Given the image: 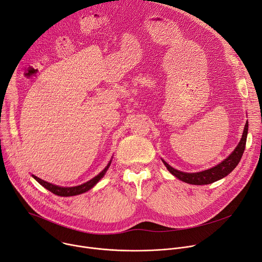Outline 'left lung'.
I'll return each mask as SVG.
<instances>
[{
	"label": "left lung",
	"instance_id": "obj_1",
	"mask_svg": "<svg viewBox=\"0 0 262 262\" xmlns=\"http://www.w3.org/2000/svg\"><path fill=\"white\" fill-rule=\"evenodd\" d=\"M248 130H249V123L247 120L243 136H241V139L239 144L236 146L234 151L226 158L223 162L216 165L215 167H212L208 170H204L200 172H195V173H188V172H183L179 171L177 169H174L171 167L168 163H166L165 160L162 158L164 165L167 167L168 171L174 175L176 178H178L182 182H185L190 185H197V186H203V185H209L214 182H217V180L226 177L229 175L238 165L240 162L241 157H243V154L246 149V143H247V136H248Z\"/></svg>",
	"mask_w": 262,
	"mask_h": 262
}]
</instances>
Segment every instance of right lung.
Here are the masks:
<instances>
[{
  "instance_id": "right-lung-1",
  "label": "right lung",
  "mask_w": 262,
  "mask_h": 262,
  "mask_svg": "<svg viewBox=\"0 0 262 262\" xmlns=\"http://www.w3.org/2000/svg\"><path fill=\"white\" fill-rule=\"evenodd\" d=\"M111 162H112V158L110 159V162L108 163V165L105 167V169L98 173L96 176H94L92 179L88 180L87 183L85 184H82V185H78V186H75V187H61V186H56V185H53L51 183H48V182H45V180L38 178L34 175H32V177L36 180V182L42 185L44 188H46L47 190H49L51 193L57 195V196H62V197H69V196H75V195H78V194H83L89 190H91L100 179H102L106 172L108 171L110 165H111Z\"/></svg>"
}]
</instances>
